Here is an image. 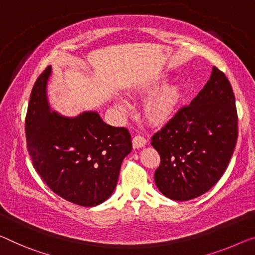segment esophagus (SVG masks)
Listing matches in <instances>:
<instances>
[{"instance_id": "34e87169", "label": "esophagus", "mask_w": 255, "mask_h": 255, "mask_svg": "<svg viewBox=\"0 0 255 255\" xmlns=\"http://www.w3.org/2000/svg\"><path fill=\"white\" fill-rule=\"evenodd\" d=\"M147 143L146 138H143L142 135H135L134 138L132 139V144L134 149H138V148H142L144 144Z\"/></svg>"}]
</instances>
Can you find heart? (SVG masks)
<instances>
[{
	"mask_svg": "<svg viewBox=\"0 0 255 255\" xmlns=\"http://www.w3.org/2000/svg\"><path fill=\"white\" fill-rule=\"evenodd\" d=\"M181 99V90L177 84H166L157 90L144 106V116L149 122L159 124L174 114ZM120 107L124 109V104Z\"/></svg>",
	"mask_w": 255,
	"mask_h": 255,
	"instance_id": "b5f03b06",
	"label": "heart"
}]
</instances>
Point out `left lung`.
I'll return each instance as SVG.
<instances>
[{
	"instance_id": "left-lung-1",
	"label": "left lung",
	"mask_w": 255,
	"mask_h": 255,
	"mask_svg": "<svg viewBox=\"0 0 255 255\" xmlns=\"http://www.w3.org/2000/svg\"><path fill=\"white\" fill-rule=\"evenodd\" d=\"M238 138V116L233 88L220 69L190 105L151 136L159 166L154 180L160 193L173 201L205 194L225 173Z\"/></svg>"
}]
</instances>
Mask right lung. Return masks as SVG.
Listing matches in <instances>:
<instances>
[{"instance_id": "right-lung-1", "label": "right lung", "mask_w": 255, "mask_h": 255, "mask_svg": "<svg viewBox=\"0 0 255 255\" xmlns=\"http://www.w3.org/2000/svg\"><path fill=\"white\" fill-rule=\"evenodd\" d=\"M37 77L25 120L27 150L38 175L53 193L81 206H96L114 191L124 157L132 150L127 128L106 124L96 112L74 119L51 112L46 82Z\"/></svg>"}]
</instances>
